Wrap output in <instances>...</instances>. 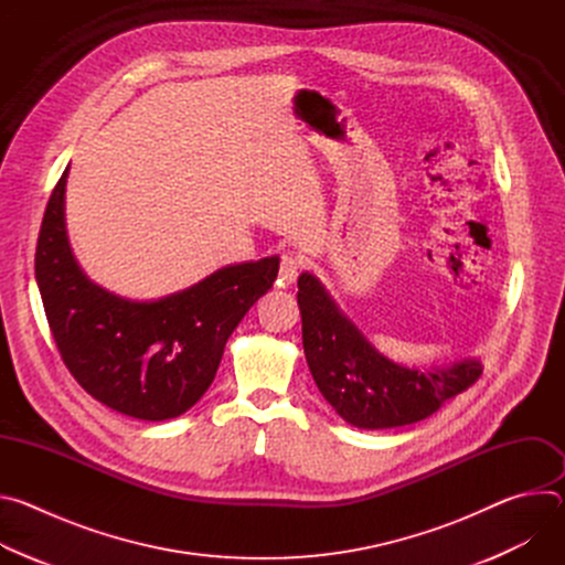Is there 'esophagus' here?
Returning a JSON list of instances; mask_svg holds the SVG:
<instances>
[{
    "mask_svg": "<svg viewBox=\"0 0 565 565\" xmlns=\"http://www.w3.org/2000/svg\"><path fill=\"white\" fill-rule=\"evenodd\" d=\"M299 270H301V259L292 253H286L279 264V286H284V288L292 286L299 277Z\"/></svg>",
    "mask_w": 565,
    "mask_h": 565,
    "instance_id": "34e87169",
    "label": "esophagus"
}]
</instances>
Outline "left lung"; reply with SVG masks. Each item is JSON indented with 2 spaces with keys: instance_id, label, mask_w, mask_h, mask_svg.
Returning <instances> with one entry per match:
<instances>
[{
  "instance_id": "left-lung-1",
  "label": "left lung",
  "mask_w": 565,
  "mask_h": 565,
  "mask_svg": "<svg viewBox=\"0 0 565 565\" xmlns=\"http://www.w3.org/2000/svg\"><path fill=\"white\" fill-rule=\"evenodd\" d=\"M297 286L306 362L321 395L353 427L388 429L425 420L482 373L478 360L436 371L393 364L360 335L312 275L303 273Z\"/></svg>"
}]
</instances>
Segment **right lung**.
Masks as SVG:
<instances>
[{"mask_svg": "<svg viewBox=\"0 0 565 565\" xmlns=\"http://www.w3.org/2000/svg\"><path fill=\"white\" fill-rule=\"evenodd\" d=\"M60 177L46 203L35 279L60 358L103 405L140 420L185 414L212 384L225 342L250 306L270 290L279 257L227 266L158 301H129L92 284L64 232Z\"/></svg>", "mask_w": 565, "mask_h": 565, "instance_id": "obj_1", "label": "right lung"}]
</instances>
